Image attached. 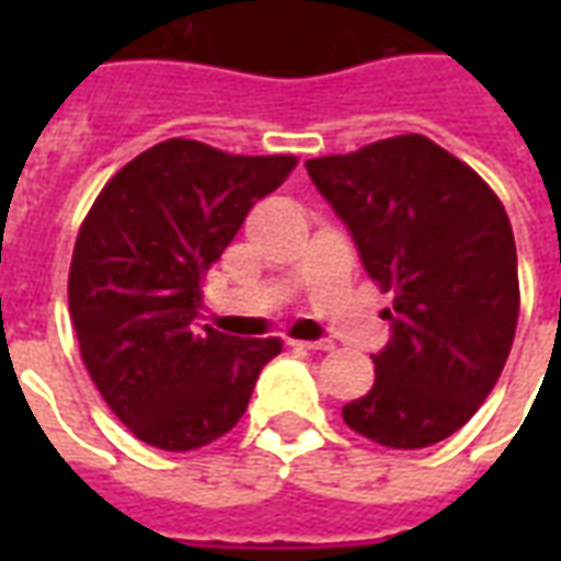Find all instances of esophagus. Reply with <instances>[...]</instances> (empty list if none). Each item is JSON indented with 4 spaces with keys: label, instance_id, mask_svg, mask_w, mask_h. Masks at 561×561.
<instances>
[{
    "label": "esophagus",
    "instance_id": "1",
    "mask_svg": "<svg viewBox=\"0 0 561 561\" xmlns=\"http://www.w3.org/2000/svg\"><path fill=\"white\" fill-rule=\"evenodd\" d=\"M297 348H306V352H333V342L330 340H316V342H291Z\"/></svg>",
    "mask_w": 561,
    "mask_h": 561
}]
</instances>
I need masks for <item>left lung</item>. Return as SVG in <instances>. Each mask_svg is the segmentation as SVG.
<instances>
[{"label": "left lung", "mask_w": 561, "mask_h": 561, "mask_svg": "<svg viewBox=\"0 0 561 561\" xmlns=\"http://www.w3.org/2000/svg\"><path fill=\"white\" fill-rule=\"evenodd\" d=\"M306 171L393 291L376 385L342 417L378 445L414 450L454 435L502 376L519 316L517 245L490 185L423 135L378 140Z\"/></svg>", "instance_id": "1"}]
</instances>
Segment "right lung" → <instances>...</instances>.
<instances>
[{
  "label": "right lung",
  "mask_w": 561,
  "mask_h": 561,
  "mask_svg": "<svg viewBox=\"0 0 561 561\" xmlns=\"http://www.w3.org/2000/svg\"><path fill=\"white\" fill-rule=\"evenodd\" d=\"M294 164L171 138L116 171L87 213L68 309L95 388L140 442L159 450L216 442L282 352L279 340H237L195 318L207 270Z\"/></svg>",
  "instance_id": "1"
}]
</instances>
